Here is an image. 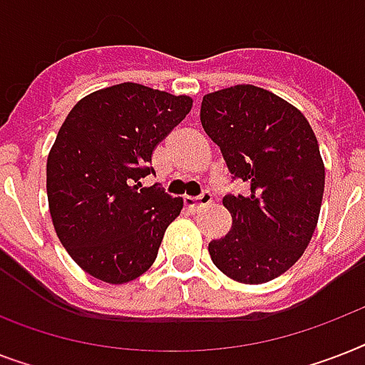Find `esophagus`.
<instances>
[{
	"mask_svg": "<svg viewBox=\"0 0 365 365\" xmlns=\"http://www.w3.org/2000/svg\"><path fill=\"white\" fill-rule=\"evenodd\" d=\"M183 202H185V206H187L189 210L195 212V210H199V208H202V206L210 205L212 193L210 191H202L199 197H185V199H183Z\"/></svg>",
	"mask_w": 365,
	"mask_h": 365,
	"instance_id": "34e87169",
	"label": "esophagus"
}]
</instances>
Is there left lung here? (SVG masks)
Wrapping results in <instances>:
<instances>
[{"instance_id":"left-lung-1","label":"left lung","mask_w":365,"mask_h":365,"mask_svg":"<svg viewBox=\"0 0 365 365\" xmlns=\"http://www.w3.org/2000/svg\"><path fill=\"white\" fill-rule=\"evenodd\" d=\"M200 123L248 187L223 197L233 225L208 244L212 261L237 282H269L299 259L317 229L326 178L317 136L297 108L254 85L206 94Z\"/></svg>"}]
</instances>
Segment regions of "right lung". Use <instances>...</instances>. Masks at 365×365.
Here are the masks:
<instances>
[{"instance_id":"add662e5","label":"right lung","mask_w":365,"mask_h":365,"mask_svg":"<svg viewBox=\"0 0 365 365\" xmlns=\"http://www.w3.org/2000/svg\"><path fill=\"white\" fill-rule=\"evenodd\" d=\"M191 106L189 96L121 83L79 100L60 126L47 159L48 208L62 246L91 277L125 284L153 265L183 200L142 180Z\"/></svg>"}]
</instances>
